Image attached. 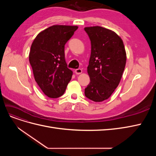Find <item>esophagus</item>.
I'll use <instances>...</instances> for the list:
<instances>
[{
  "mask_svg": "<svg viewBox=\"0 0 156 156\" xmlns=\"http://www.w3.org/2000/svg\"><path fill=\"white\" fill-rule=\"evenodd\" d=\"M82 69H81V68H78V69H76L75 70V73H76V74H77V75H79V74H81V73H82Z\"/></svg>",
  "mask_w": 156,
  "mask_h": 156,
  "instance_id": "34e87169",
  "label": "esophagus"
}]
</instances>
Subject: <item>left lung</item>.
Returning a JSON list of instances; mask_svg holds the SVG:
<instances>
[{
	"instance_id": "8db88e82",
	"label": "left lung",
	"mask_w": 156,
	"mask_h": 156,
	"mask_svg": "<svg viewBox=\"0 0 156 156\" xmlns=\"http://www.w3.org/2000/svg\"><path fill=\"white\" fill-rule=\"evenodd\" d=\"M91 41L87 72L90 83L85 96L96 102L109 98L119 86L126 63L123 41L114 31L101 27H85Z\"/></svg>"
}]
</instances>
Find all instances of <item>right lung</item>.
<instances>
[{
	"label": "right lung",
	"instance_id": "1",
	"mask_svg": "<svg viewBox=\"0 0 156 156\" xmlns=\"http://www.w3.org/2000/svg\"><path fill=\"white\" fill-rule=\"evenodd\" d=\"M77 29V26H51L40 32L32 42L29 62L36 82L49 98L62 96L72 79L64 45Z\"/></svg>",
	"mask_w": 156,
	"mask_h": 156
}]
</instances>
